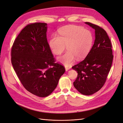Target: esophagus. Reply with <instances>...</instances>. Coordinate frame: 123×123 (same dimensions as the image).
<instances>
[{
	"label": "esophagus",
	"instance_id": "34e87169",
	"mask_svg": "<svg viewBox=\"0 0 123 123\" xmlns=\"http://www.w3.org/2000/svg\"><path fill=\"white\" fill-rule=\"evenodd\" d=\"M70 69V68H69L68 67H65V69H66V71H68Z\"/></svg>",
	"mask_w": 123,
	"mask_h": 123
}]
</instances>
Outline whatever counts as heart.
Here are the masks:
<instances>
[{
	"label": "heart",
	"mask_w": 123,
	"mask_h": 123,
	"mask_svg": "<svg viewBox=\"0 0 123 123\" xmlns=\"http://www.w3.org/2000/svg\"><path fill=\"white\" fill-rule=\"evenodd\" d=\"M59 36L54 34L51 36L49 45L52 52L58 55L65 49L67 50L57 61L65 66L71 65L75 60L86 56L90 51L93 37L87 30L79 26L70 25L63 27L58 30Z\"/></svg>",
	"instance_id": "obj_1"
}]
</instances>
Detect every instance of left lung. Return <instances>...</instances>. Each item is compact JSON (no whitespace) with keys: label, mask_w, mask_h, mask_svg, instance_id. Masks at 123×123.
Masks as SVG:
<instances>
[{"label":"left lung","mask_w":123,"mask_h":123,"mask_svg":"<svg viewBox=\"0 0 123 123\" xmlns=\"http://www.w3.org/2000/svg\"><path fill=\"white\" fill-rule=\"evenodd\" d=\"M95 30V40L83 61L72 67L77 72L73 85L81 94L90 95L102 88L112 65V45L106 32L99 26L86 22Z\"/></svg>","instance_id":"1"}]
</instances>
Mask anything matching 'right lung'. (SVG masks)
Wrapping results in <instances>:
<instances>
[{"label":"right lung","instance_id":"right-lung-1","mask_svg":"<svg viewBox=\"0 0 123 123\" xmlns=\"http://www.w3.org/2000/svg\"><path fill=\"white\" fill-rule=\"evenodd\" d=\"M47 24L27 25L14 41L11 62L22 85L33 94L44 98L57 87L65 72L55 59L47 39Z\"/></svg>","mask_w":123,"mask_h":123}]
</instances>
